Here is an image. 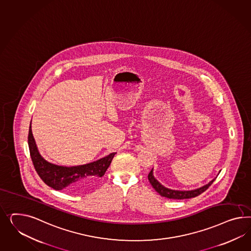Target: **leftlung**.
I'll return each instance as SVG.
<instances>
[{
    "label": "left lung",
    "instance_id": "left-lung-1",
    "mask_svg": "<svg viewBox=\"0 0 251 251\" xmlns=\"http://www.w3.org/2000/svg\"><path fill=\"white\" fill-rule=\"evenodd\" d=\"M148 177H149V180H150L152 187L161 196L167 197L169 199H178V200L194 198V197L200 195L201 194L205 192L208 188L212 185V183L215 181V179H214L213 180H211L206 185L201 187V188L196 189V190H193V191H175V190H171V189H168V188H166L163 185H161L158 180L154 178V176H153V169L149 173Z\"/></svg>",
    "mask_w": 251,
    "mask_h": 251
}]
</instances>
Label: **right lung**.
<instances>
[{"mask_svg":"<svg viewBox=\"0 0 251 251\" xmlns=\"http://www.w3.org/2000/svg\"><path fill=\"white\" fill-rule=\"evenodd\" d=\"M28 147L34 167L44 182L57 191L65 190L75 194L81 193L94 185L98 179L104 175L116 154L114 152L96 161L79 166L64 167L52 164L44 159L37 151L31 124L29 126Z\"/></svg>","mask_w":251,"mask_h":251,"instance_id":"1","label":"right lung"}]
</instances>
